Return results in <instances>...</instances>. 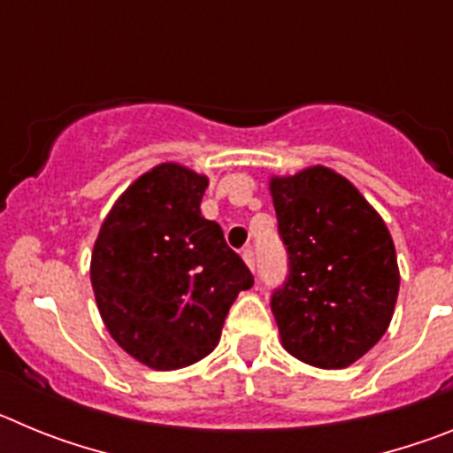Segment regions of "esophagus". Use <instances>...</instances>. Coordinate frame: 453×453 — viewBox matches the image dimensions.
<instances>
[{
	"instance_id": "esophagus-1",
	"label": "esophagus",
	"mask_w": 453,
	"mask_h": 453,
	"mask_svg": "<svg viewBox=\"0 0 453 453\" xmlns=\"http://www.w3.org/2000/svg\"><path fill=\"white\" fill-rule=\"evenodd\" d=\"M242 261L247 263V267H250V270H254V265H256V261H254V251H251L250 247H247V250L242 251Z\"/></svg>"
}]
</instances>
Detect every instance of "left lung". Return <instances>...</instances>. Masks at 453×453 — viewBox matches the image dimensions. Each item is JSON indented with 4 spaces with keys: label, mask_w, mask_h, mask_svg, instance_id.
Listing matches in <instances>:
<instances>
[{
    "label": "left lung",
    "mask_w": 453,
    "mask_h": 453,
    "mask_svg": "<svg viewBox=\"0 0 453 453\" xmlns=\"http://www.w3.org/2000/svg\"><path fill=\"white\" fill-rule=\"evenodd\" d=\"M290 274L272 295L281 345L322 370L349 367L381 340L399 295L395 242L358 188L331 167L272 177Z\"/></svg>",
    "instance_id": "obj_1"
}]
</instances>
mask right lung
<instances>
[{
	"label": "right lung",
	"mask_w": 453,
	"mask_h": 453,
	"mask_svg": "<svg viewBox=\"0 0 453 453\" xmlns=\"http://www.w3.org/2000/svg\"><path fill=\"white\" fill-rule=\"evenodd\" d=\"M206 174L161 163L102 222L90 281L111 338L151 370H179L218 347L224 318L254 276L199 211Z\"/></svg>",
	"instance_id": "obj_1"
}]
</instances>
